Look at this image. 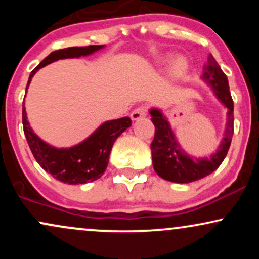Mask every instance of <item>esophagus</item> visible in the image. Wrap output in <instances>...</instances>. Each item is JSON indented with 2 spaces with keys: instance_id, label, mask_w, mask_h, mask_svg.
Masks as SVG:
<instances>
[{
  "instance_id": "esophagus-1",
  "label": "esophagus",
  "mask_w": 259,
  "mask_h": 259,
  "mask_svg": "<svg viewBox=\"0 0 259 259\" xmlns=\"http://www.w3.org/2000/svg\"><path fill=\"white\" fill-rule=\"evenodd\" d=\"M145 115H146V107H139V108L134 109L130 117H132L133 120H139L144 118Z\"/></svg>"
}]
</instances>
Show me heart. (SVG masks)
I'll list each match as a JSON object with an SVG mask.
<instances>
[{"label": "heart", "mask_w": 259, "mask_h": 259, "mask_svg": "<svg viewBox=\"0 0 259 259\" xmlns=\"http://www.w3.org/2000/svg\"><path fill=\"white\" fill-rule=\"evenodd\" d=\"M187 68H189V62L185 57L179 56L173 61V63L170 65V74L174 78H180L184 74L187 72Z\"/></svg>", "instance_id": "1"}]
</instances>
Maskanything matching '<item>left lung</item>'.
I'll list each match as a JSON object with an SVG mask.
<instances>
[{"label": "left lung", "mask_w": 259, "mask_h": 259, "mask_svg": "<svg viewBox=\"0 0 259 259\" xmlns=\"http://www.w3.org/2000/svg\"><path fill=\"white\" fill-rule=\"evenodd\" d=\"M203 82L210 86L215 97L228 108L227 126L218 150L209 157L196 158L185 152L175 138L170 123L158 108H151V120L156 132L151 144L153 169L164 180L178 184L194 183L215 170L227 156L234 134V102L229 91L228 78L212 55L208 56V63L203 67Z\"/></svg>", "instance_id": "1"}]
</instances>
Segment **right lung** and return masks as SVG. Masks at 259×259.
I'll return each mask as SVG.
<instances>
[{
  "instance_id": "right-lung-1",
  "label": "right lung",
  "mask_w": 259,
  "mask_h": 259,
  "mask_svg": "<svg viewBox=\"0 0 259 259\" xmlns=\"http://www.w3.org/2000/svg\"><path fill=\"white\" fill-rule=\"evenodd\" d=\"M103 47L105 45H91L85 47H68L51 52L30 73L26 90L30 85L32 76L45 65L58 59L90 56L99 50H102ZM130 125H132V119L129 117L107 120L78 145L67 148H57L45 142L34 133L26 117L25 106H23V127H24L26 141L35 159L55 179L69 185L86 184L100 179L108 165L109 153L113 144L118 136L125 132Z\"/></svg>"
}]
</instances>
